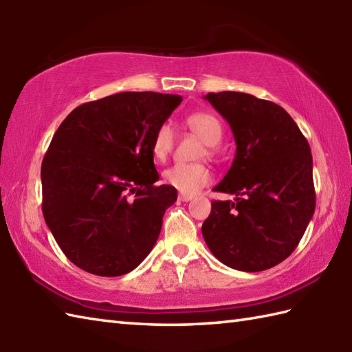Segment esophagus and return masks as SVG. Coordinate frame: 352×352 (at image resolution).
Returning a JSON list of instances; mask_svg holds the SVG:
<instances>
[{
    "label": "esophagus",
    "mask_w": 352,
    "mask_h": 352,
    "mask_svg": "<svg viewBox=\"0 0 352 352\" xmlns=\"http://www.w3.org/2000/svg\"><path fill=\"white\" fill-rule=\"evenodd\" d=\"M178 198H180V201H183V203H188V201L193 199V195H188V193H180Z\"/></svg>",
    "instance_id": "obj_1"
}]
</instances>
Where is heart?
Instances as JSON below:
<instances>
[{"mask_svg": "<svg viewBox=\"0 0 352 352\" xmlns=\"http://www.w3.org/2000/svg\"><path fill=\"white\" fill-rule=\"evenodd\" d=\"M186 125L208 146L218 145L222 139V125L208 111H195L186 116ZM175 133L170 124H162L153 138V155L157 160H166L174 148ZM163 182L182 193L193 195L212 182V172L201 163H175L163 172Z\"/></svg>", "mask_w": 352, "mask_h": 352, "instance_id": "heart-1", "label": "heart"}]
</instances>
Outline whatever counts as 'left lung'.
<instances>
[{
  "instance_id": "1",
  "label": "left lung",
  "mask_w": 352,
  "mask_h": 352,
  "mask_svg": "<svg viewBox=\"0 0 352 352\" xmlns=\"http://www.w3.org/2000/svg\"><path fill=\"white\" fill-rule=\"evenodd\" d=\"M236 140L227 175L213 189L236 195L212 201L203 236L213 256L237 271L260 272L286 260L315 213L307 139L278 104L242 92L207 94Z\"/></svg>"
}]
</instances>
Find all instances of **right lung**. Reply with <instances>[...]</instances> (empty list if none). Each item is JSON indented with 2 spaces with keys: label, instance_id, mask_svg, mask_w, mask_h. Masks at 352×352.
Segmentation results:
<instances>
[{
  "label": "right lung",
  "instance_id": "right-lung-1",
  "mask_svg": "<svg viewBox=\"0 0 352 352\" xmlns=\"http://www.w3.org/2000/svg\"><path fill=\"white\" fill-rule=\"evenodd\" d=\"M183 98L121 92L85 102L58 126L42 160V212L83 271L119 276L157 242L177 190L155 186L153 138Z\"/></svg>",
  "mask_w": 352,
  "mask_h": 352
}]
</instances>
